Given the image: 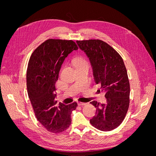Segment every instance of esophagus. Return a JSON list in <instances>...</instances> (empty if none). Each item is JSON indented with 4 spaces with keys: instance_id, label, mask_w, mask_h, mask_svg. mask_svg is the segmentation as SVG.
<instances>
[{
    "instance_id": "34e87169",
    "label": "esophagus",
    "mask_w": 156,
    "mask_h": 156,
    "mask_svg": "<svg viewBox=\"0 0 156 156\" xmlns=\"http://www.w3.org/2000/svg\"><path fill=\"white\" fill-rule=\"evenodd\" d=\"M87 103H83V102H78V105L79 106H84V105H86Z\"/></svg>"
}]
</instances>
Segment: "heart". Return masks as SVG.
<instances>
[{
	"instance_id": "b5f03b06",
	"label": "heart",
	"mask_w": 156,
	"mask_h": 156,
	"mask_svg": "<svg viewBox=\"0 0 156 156\" xmlns=\"http://www.w3.org/2000/svg\"><path fill=\"white\" fill-rule=\"evenodd\" d=\"M75 63L76 65H78L80 64H82V63H87L85 60H84L81 58H76L75 60Z\"/></svg>"
}]
</instances>
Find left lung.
<instances>
[{
  "label": "left lung",
  "mask_w": 156,
  "mask_h": 156,
  "mask_svg": "<svg viewBox=\"0 0 156 156\" xmlns=\"http://www.w3.org/2000/svg\"><path fill=\"white\" fill-rule=\"evenodd\" d=\"M80 48L90 59L93 76L100 90L105 92L106 103L93 101L96 115L90 123L96 129L109 131L123 121L129 106L130 84L121 55L101 40H77Z\"/></svg>",
  "instance_id": "8db88e82"
}]
</instances>
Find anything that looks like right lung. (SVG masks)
<instances>
[{
  "label": "right lung",
  "mask_w": 156,
  "mask_h": 156,
  "mask_svg": "<svg viewBox=\"0 0 156 156\" xmlns=\"http://www.w3.org/2000/svg\"><path fill=\"white\" fill-rule=\"evenodd\" d=\"M78 48L73 40L48 39L32 54L27 71V87L37 120L49 132L60 133L72 123L71 114L78 105L55 101V84L65 58Z\"/></svg>",
  "instance_id": "right-lung-1"
}]
</instances>
